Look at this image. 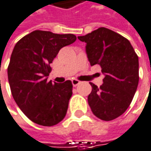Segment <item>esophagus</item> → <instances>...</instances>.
Instances as JSON below:
<instances>
[{
	"label": "esophagus",
	"instance_id": "34e87169",
	"mask_svg": "<svg viewBox=\"0 0 151 151\" xmlns=\"http://www.w3.org/2000/svg\"><path fill=\"white\" fill-rule=\"evenodd\" d=\"M72 84H73V85L75 87V86H77V85H78V84H80V81L78 80V79H73V80H72Z\"/></svg>",
	"mask_w": 151,
	"mask_h": 151
}]
</instances>
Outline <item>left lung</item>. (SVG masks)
Wrapping results in <instances>:
<instances>
[{
    "label": "left lung",
    "instance_id": "1",
    "mask_svg": "<svg viewBox=\"0 0 151 151\" xmlns=\"http://www.w3.org/2000/svg\"><path fill=\"white\" fill-rule=\"evenodd\" d=\"M78 38L86 42L91 65H100L105 76L100 87L91 83L92 91L88 96L91 109L101 120H114L127 109L137 91V54L127 38L105 27Z\"/></svg>",
    "mask_w": 151,
    "mask_h": 151
}]
</instances>
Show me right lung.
Instances as JSON below:
<instances>
[{"mask_svg":"<svg viewBox=\"0 0 151 151\" xmlns=\"http://www.w3.org/2000/svg\"><path fill=\"white\" fill-rule=\"evenodd\" d=\"M77 39L73 34L34 31L14 46L7 67L14 101L34 123L52 127L63 120L73 94L70 80L62 84L47 81L49 66L60 49Z\"/></svg>","mask_w":151,"mask_h":151,"instance_id":"right-lung-1","label":"right lung"}]
</instances>
